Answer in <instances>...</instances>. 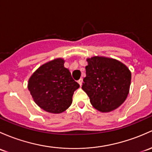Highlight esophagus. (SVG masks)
Returning <instances> with one entry per match:
<instances>
[{"label": "esophagus", "mask_w": 152, "mask_h": 152, "mask_svg": "<svg viewBox=\"0 0 152 152\" xmlns=\"http://www.w3.org/2000/svg\"><path fill=\"white\" fill-rule=\"evenodd\" d=\"M78 83H79V85H80V86L82 85V83H83V79H79V80L78 81Z\"/></svg>", "instance_id": "34e87169"}]
</instances>
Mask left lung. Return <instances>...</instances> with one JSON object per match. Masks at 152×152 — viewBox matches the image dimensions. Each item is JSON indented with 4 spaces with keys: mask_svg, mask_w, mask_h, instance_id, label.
<instances>
[{
    "mask_svg": "<svg viewBox=\"0 0 152 152\" xmlns=\"http://www.w3.org/2000/svg\"><path fill=\"white\" fill-rule=\"evenodd\" d=\"M83 90L91 104L101 112H110L120 106L130 90L131 72L121 62L104 57L87 60Z\"/></svg>",
    "mask_w": 152,
    "mask_h": 152,
    "instance_id": "left-lung-1",
    "label": "left lung"
}]
</instances>
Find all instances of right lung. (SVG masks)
I'll list each match as a JSON object with an SVG mask.
<instances>
[{
    "instance_id": "1",
    "label": "right lung",
    "mask_w": 152,
    "mask_h": 152,
    "mask_svg": "<svg viewBox=\"0 0 152 152\" xmlns=\"http://www.w3.org/2000/svg\"><path fill=\"white\" fill-rule=\"evenodd\" d=\"M63 59L44 64L33 73L28 88L40 108L52 114H60L70 107L73 92L79 84L64 67Z\"/></svg>"
}]
</instances>
